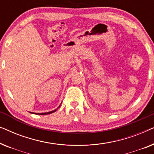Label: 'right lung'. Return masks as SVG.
Masks as SVG:
<instances>
[{"label": "right lung", "instance_id": "right-lung-1", "mask_svg": "<svg viewBox=\"0 0 154 154\" xmlns=\"http://www.w3.org/2000/svg\"><path fill=\"white\" fill-rule=\"evenodd\" d=\"M59 106V107H60ZM56 110L57 109H55V110H54V111H50V112H47V113H38L39 115H46V114H50V113H54V111H56ZM33 113V112H31Z\"/></svg>", "mask_w": 154, "mask_h": 154}]
</instances>
